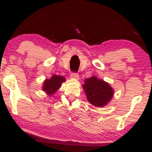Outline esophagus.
Masks as SVG:
<instances>
[{"instance_id": "1", "label": "esophagus", "mask_w": 152, "mask_h": 152, "mask_svg": "<svg viewBox=\"0 0 152 152\" xmlns=\"http://www.w3.org/2000/svg\"><path fill=\"white\" fill-rule=\"evenodd\" d=\"M71 78H75V79H78V78H79L78 73H76V72H72V73H71Z\"/></svg>"}]
</instances>
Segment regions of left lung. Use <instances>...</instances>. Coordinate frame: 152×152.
Listing matches in <instances>:
<instances>
[{
	"mask_svg": "<svg viewBox=\"0 0 152 152\" xmlns=\"http://www.w3.org/2000/svg\"><path fill=\"white\" fill-rule=\"evenodd\" d=\"M83 88L88 102L98 107L107 104L114 95V91L109 83L95 76L86 78Z\"/></svg>",
	"mask_w": 152,
	"mask_h": 152,
	"instance_id": "obj_1",
	"label": "left lung"
}]
</instances>
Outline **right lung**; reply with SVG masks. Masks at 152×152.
Instances as JSON below:
<instances>
[{
	"mask_svg": "<svg viewBox=\"0 0 152 152\" xmlns=\"http://www.w3.org/2000/svg\"><path fill=\"white\" fill-rule=\"evenodd\" d=\"M66 81L65 78L63 76H58L53 75L51 78L46 79L43 86V90L45 91L48 95H52L60 88L61 84Z\"/></svg>",
	"mask_w": 152,
	"mask_h": 152,
	"instance_id": "add662e5",
	"label": "right lung"
}]
</instances>
